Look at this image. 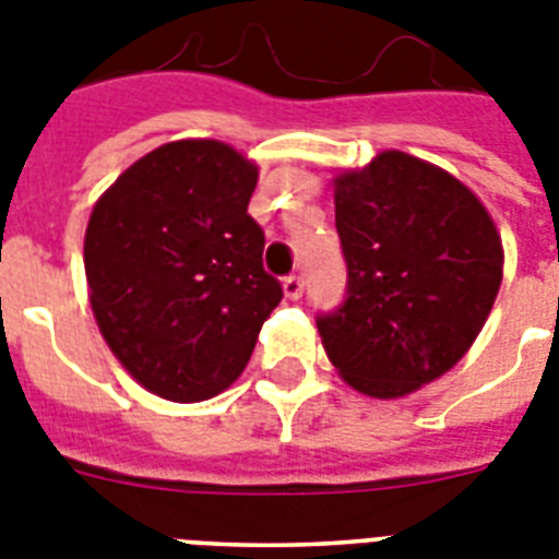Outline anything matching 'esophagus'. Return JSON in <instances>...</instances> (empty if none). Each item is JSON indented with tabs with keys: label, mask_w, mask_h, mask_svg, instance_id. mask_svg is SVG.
Instances as JSON below:
<instances>
[{
	"label": "esophagus",
	"mask_w": 559,
	"mask_h": 559,
	"mask_svg": "<svg viewBox=\"0 0 559 559\" xmlns=\"http://www.w3.org/2000/svg\"><path fill=\"white\" fill-rule=\"evenodd\" d=\"M301 293H305V278H301V275H287V278H284V296H287L289 301H296V298H301Z\"/></svg>",
	"instance_id": "obj_1"
}]
</instances>
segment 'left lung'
Listing matches in <instances>:
<instances>
[{"label": "left lung", "mask_w": 559, "mask_h": 559, "mask_svg": "<svg viewBox=\"0 0 559 559\" xmlns=\"http://www.w3.org/2000/svg\"><path fill=\"white\" fill-rule=\"evenodd\" d=\"M348 298L319 319L340 377L377 400L450 371L485 328L502 284L493 217L461 179L403 151L333 177Z\"/></svg>", "instance_id": "obj_1"}]
</instances>
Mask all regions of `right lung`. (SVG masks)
I'll list each match as a JSON object with an SVG mask.
<instances>
[{"label": "right lung", "mask_w": 559, "mask_h": 559, "mask_svg": "<svg viewBox=\"0 0 559 559\" xmlns=\"http://www.w3.org/2000/svg\"><path fill=\"white\" fill-rule=\"evenodd\" d=\"M258 165L217 139H179L100 193L83 237L98 331L144 389L177 403L228 389L281 284L246 209Z\"/></svg>", "instance_id": "obj_1"}]
</instances>
